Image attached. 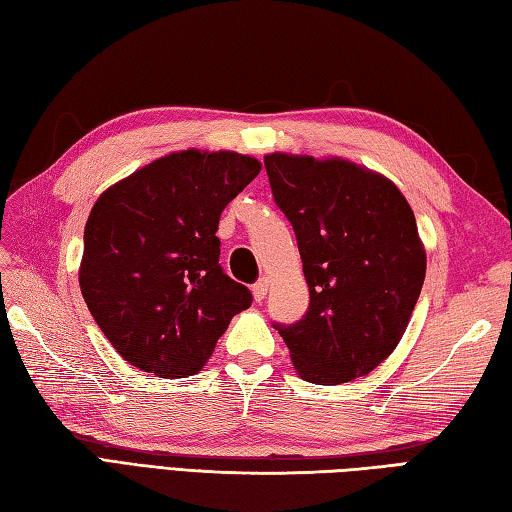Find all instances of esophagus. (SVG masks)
I'll return each instance as SVG.
<instances>
[{
  "instance_id": "obj_1",
  "label": "esophagus",
  "mask_w": 512,
  "mask_h": 512,
  "mask_svg": "<svg viewBox=\"0 0 512 512\" xmlns=\"http://www.w3.org/2000/svg\"><path fill=\"white\" fill-rule=\"evenodd\" d=\"M266 292H268V281H266V279H259L257 284L253 286V297H255V301L262 303L264 297H266Z\"/></svg>"
}]
</instances>
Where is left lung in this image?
<instances>
[{
    "mask_svg": "<svg viewBox=\"0 0 512 512\" xmlns=\"http://www.w3.org/2000/svg\"><path fill=\"white\" fill-rule=\"evenodd\" d=\"M273 198L295 228L310 306L277 323L301 378L341 385L396 350L427 270L416 217L380 173L350 160L268 154Z\"/></svg>",
    "mask_w": 512,
    "mask_h": 512,
    "instance_id": "1",
    "label": "left lung"
}]
</instances>
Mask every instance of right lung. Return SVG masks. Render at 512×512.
<instances>
[{
    "instance_id": "1",
    "label": "right lung",
    "mask_w": 512,
    "mask_h": 512,
    "mask_svg": "<svg viewBox=\"0 0 512 512\" xmlns=\"http://www.w3.org/2000/svg\"><path fill=\"white\" fill-rule=\"evenodd\" d=\"M262 171L235 151H176L116 182L92 206L79 284L127 363L187 378L253 295L220 266V215Z\"/></svg>"
}]
</instances>
